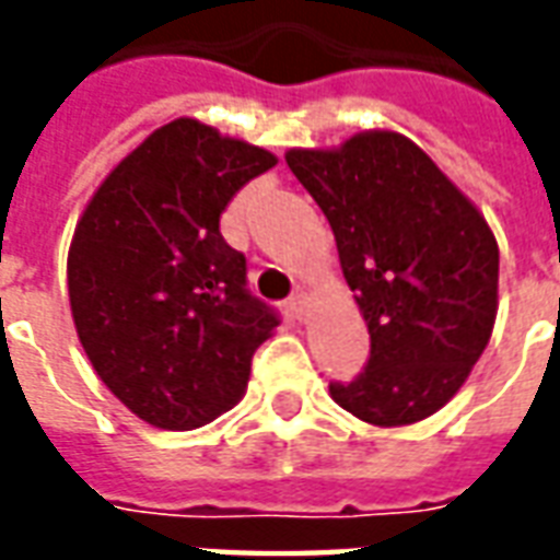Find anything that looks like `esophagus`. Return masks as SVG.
Listing matches in <instances>:
<instances>
[{
  "label": "esophagus",
  "mask_w": 560,
  "mask_h": 560,
  "mask_svg": "<svg viewBox=\"0 0 560 560\" xmlns=\"http://www.w3.org/2000/svg\"><path fill=\"white\" fill-rule=\"evenodd\" d=\"M288 312H291L296 320H303L305 315V293H293L291 300H288Z\"/></svg>",
  "instance_id": "34e87169"
}]
</instances>
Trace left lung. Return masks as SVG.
<instances>
[{
    "label": "left lung",
    "mask_w": 560,
    "mask_h": 560,
    "mask_svg": "<svg viewBox=\"0 0 560 560\" xmlns=\"http://www.w3.org/2000/svg\"><path fill=\"white\" fill-rule=\"evenodd\" d=\"M324 209L372 351L329 396L372 425H411L453 399L492 336L498 243L480 209L413 140L363 131L339 149H291Z\"/></svg>",
    "instance_id": "1"
}]
</instances>
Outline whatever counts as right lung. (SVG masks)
Here are the masks:
<instances>
[{
	"mask_svg": "<svg viewBox=\"0 0 560 560\" xmlns=\"http://www.w3.org/2000/svg\"><path fill=\"white\" fill-rule=\"evenodd\" d=\"M276 155L197 119L155 128L83 209L68 248L80 345L107 389L171 432L243 399L279 315L245 288V255L219 219Z\"/></svg>",
	"mask_w": 560,
	"mask_h": 560,
	"instance_id": "obj_1",
	"label": "right lung"
}]
</instances>
